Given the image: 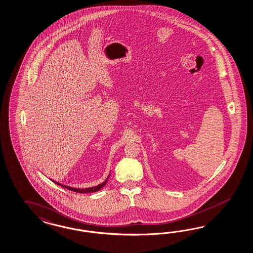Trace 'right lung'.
<instances>
[{"label":"right lung","mask_w":253,"mask_h":253,"mask_svg":"<svg viewBox=\"0 0 253 253\" xmlns=\"http://www.w3.org/2000/svg\"><path fill=\"white\" fill-rule=\"evenodd\" d=\"M109 176H110V174H109L108 178H106V179L103 181L102 183L96 185V186H94V187L85 188V189H81V188H75V187H70V186H67V185H63L62 184V183H60V182H57V181L52 180V179H50V180H52V181L54 182L55 184L60 185V186H62V187H63V188H65V189H69V190H71V191H76V192H79V193H88V192H96V191H99V190H100L101 188H103V187L106 185V183L108 182Z\"/></svg>","instance_id":"add662e5"}]
</instances>
